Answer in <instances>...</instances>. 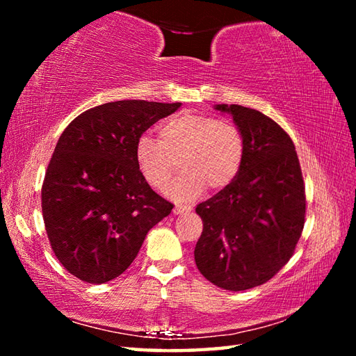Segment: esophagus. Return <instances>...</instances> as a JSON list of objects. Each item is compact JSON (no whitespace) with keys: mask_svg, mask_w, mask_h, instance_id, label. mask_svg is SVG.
<instances>
[{"mask_svg":"<svg viewBox=\"0 0 356 356\" xmlns=\"http://www.w3.org/2000/svg\"><path fill=\"white\" fill-rule=\"evenodd\" d=\"M190 211H191V207L188 205H176L172 208L174 214H184V213H190Z\"/></svg>","mask_w":356,"mask_h":356,"instance_id":"esophagus-1","label":"esophagus"}]
</instances>
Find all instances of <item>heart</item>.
I'll list each match as a JSON object with an SVG mask.
<instances>
[{"mask_svg": "<svg viewBox=\"0 0 356 356\" xmlns=\"http://www.w3.org/2000/svg\"><path fill=\"white\" fill-rule=\"evenodd\" d=\"M246 140L240 128L228 119L197 113H179L159 127V142L142 136L134 157L145 182L162 191L176 172L170 188L176 200H193L205 191L217 193L229 186L243 166Z\"/></svg>", "mask_w": 356, "mask_h": 356, "instance_id": "1", "label": "heart"}]
</instances>
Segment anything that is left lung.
Returning <instances> with one entry per match:
<instances>
[{
    "label": "left lung",
    "mask_w": 356,
    "mask_h": 356,
    "mask_svg": "<svg viewBox=\"0 0 356 356\" xmlns=\"http://www.w3.org/2000/svg\"><path fill=\"white\" fill-rule=\"evenodd\" d=\"M246 140L236 180L195 208L203 231L194 249L200 274L226 291L266 283L289 261L305 226L306 194L292 139L275 120L218 104Z\"/></svg>",
    "instance_id": "8db88e82"
}]
</instances>
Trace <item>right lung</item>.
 Returning a JSON list of instances; mask_svg holds the SVG:
<instances>
[{"mask_svg":"<svg viewBox=\"0 0 356 356\" xmlns=\"http://www.w3.org/2000/svg\"><path fill=\"white\" fill-rule=\"evenodd\" d=\"M180 102L116 101L73 119L45 171L42 217L53 252L92 284L115 280L133 263L148 231L172 203L145 182L136 142Z\"/></svg>","mask_w":356,"mask_h":356,"instance_id":"add662e5","label":"right lung"}]
</instances>
